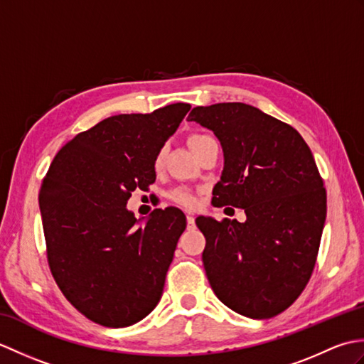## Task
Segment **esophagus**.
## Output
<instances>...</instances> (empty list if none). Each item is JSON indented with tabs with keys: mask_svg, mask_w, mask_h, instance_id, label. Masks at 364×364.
I'll return each instance as SVG.
<instances>
[{
	"mask_svg": "<svg viewBox=\"0 0 364 364\" xmlns=\"http://www.w3.org/2000/svg\"><path fill=\"white\" fill-rule=\"evenodd\" d=\"M186 219H188V225L192 227V225H194V222H196V214L188 211V213H186Z\"/></svg>",
	"mask_w": 364,
	"mask_h": 364,
	"instance_id": "esophagus-1",
	"label": "esophagus"
}]
</instances>
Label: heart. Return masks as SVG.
I'll use <instances>...</instances> for the list:
<instances>
[{"mask_svg":"<svg viewBox=\"0 0 364 364\" xmlns=\"http://www.w3.org/2000/svg\"><path fill=\"white\" fill-rule=\"evenodd\" d=\"M203 137H206L205 134H194L189 137V145L194 146L196 144H198L202 141ZM166 156V146H161V149L154 154V159H153V166L154 168H159L162 166V161H164ZM168 198L172 200V202L181 205V206H186V208H192L197 205V196L188 188H183V186H178L175 189H172L168 192Z\"/></svg>","mask_w":364,"mask_h":364,"instance_id":"heart-1","label":"heart"}]
</instances>
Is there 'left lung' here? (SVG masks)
Returning a JSON list of instances; mask_svg holds the SVG:
<instances>
[{"instance_id": "8db88e82", "label": "left lung", "mask_w": 364, "mask_h": 364, "mask_svg": "<svg viewBox=\"0 0 364 364\" xmlns=\"http://www.w3.org/2000/svg\"><path fill=\"white\" fill-rule=\"evenodd\" d=\"M189 122L214 131L225 166L213 206L242 208L245 222L198 215L203 266L222 304L252 319L289 308L318 259L327 192L310 146L288 123L245 103L197 106Z\"/></svg>"}]
</instances>
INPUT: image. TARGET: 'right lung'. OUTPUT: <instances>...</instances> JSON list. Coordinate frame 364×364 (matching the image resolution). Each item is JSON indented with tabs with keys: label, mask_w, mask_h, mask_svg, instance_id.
Masks as SVG:
<instances>
[{
	"label": "right lung",
	"mask_w": 364,
	"mask_h": 364,
	"mask_svg": "<svg viewBox=\"0 0 364 364\" xmlns=\"http://www.w3.org/2000/svg\"><path fill=\"white\" fill-rule=\"evenodd\" d=\"M189 109L173 103L107 117L68 141L43 178L38 205L51 275L100 326H133L162 296L186 215L168 206L137 227L127 202L156 180L154 154Z\"/></svg>",
	"instance_id": "obj_1"
}]
</instances>
